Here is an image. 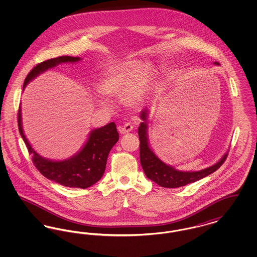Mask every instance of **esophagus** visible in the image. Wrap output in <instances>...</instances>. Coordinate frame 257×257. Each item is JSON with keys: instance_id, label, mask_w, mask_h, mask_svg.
<instances>
[{"instance_id": "obj_1", "label": "esophagus", "mask_w": 257, "mask_h": 257, "mask_svg": "<svg viewBox=\"0 0 257 257\" xmlns=\"http://www.w3.org/2000/svg\"><path fill=\"white\" fill-rule=\"evenodd\" d=\"M133 128H134V126H133L132 123L126 122L122 126L118 127V131H119L120 134H128L133 130Z\"/></svg>"}]
</instances>
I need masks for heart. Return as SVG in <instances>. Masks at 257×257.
Wrapping results in <instances>:
<instances>
[{
    "label": "heart",
    "mask_w": 257,
    "mask_h": 257,
    "mask_svg": "<svg viewBox=\"0 0 257 257\" xmlns=\"http://www.w3.org/2000/svg\"><path fill=\"white\" fill-rule=\"evenodd\" d=\"M151 81L150 63L141 60H125L111 63L98 86L107 97H122L123 103L134 107L146 96ZM107 106L104 101H99Z\"/></svg>",
    "instance_id": "b5f03b06"
}]
</instances>
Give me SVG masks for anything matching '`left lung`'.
<instances>
[{
  "label": "left lung",
  "instance_id": "left-lung-1",
  "mask_svg": "<svg viewBox=\"0 0 257 257\" xmlns=\"http://www.w3.org/2000/svg\"><path fill=\"white\" fill-rule=\"evenodd\" d=\"M219 65V62H215ZM148 109L146 108L141 111V122L138 134L140 139V161L147 178L165 188H179L187 184L196 182L199 179L206 177L214 171L219 170L227 157V152L215 165L198 171H181L174 169L172 166L165 164L155 155L151 150L147 137V122H148Z\"/></svg>",
  "mask_w": 257,
  "mask_h": 257
}]
</instances>
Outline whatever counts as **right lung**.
Returning <instances> with one entry per match:
<instances>
[{
    "instance_id": "add662e5",
    "label": "right lung",
    "mask_w": 257,
    "mask_h": 257,
    "mask_svg": "<svg viewBox=\"0 0 257 257\" xmlns=\"http://www.w3.org/2000/svg\"><path fill=\"white\" fill-rule=\"evenodd\" d=\"M79 61H81L79 57L62 56L38 63L27 75L23 90L32 80L49 68L63 62ZM18 127L28 151L33 156V163L39 172L50 180L70 188L86 189L99 181L105 172L110 149L119 139L115 123L110 122L90 131L85 146L72 157L53 161L40 156L28 142L22 126L21 109L18 111Z\"/></svg>"
}]
</instances>
